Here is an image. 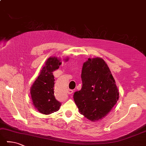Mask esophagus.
<instances>
[{
	"mask_svg": "<svg viewBox=\"0 0 146 146\" xmlns=\"http://www.w3.org/2000/svg\"><path fill=\"white\" fill-rule=\"evenodd\" d=\"M73 93V91L72 90H68L67 91V93L68 94H72V93Z\"/></svg>",
	"mask_w": 146,
	"mask_h": 146,
	"instance_id": "1",
	"label": "esophagus"
}]
</instances>
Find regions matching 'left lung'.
<instances>
[{
    "mask_svg": "<svg viewBox=\"0 0 146 146\" xmlns=\"http://www.w3.org/2000/svg\"><path fill=\"white\" fill-rule=\"evenodd\" d=\"M82 86L74 94L79 112L92 121L105 117L119 98L114 79L105 61L88 58L82 68Z\"/></svg>",
    "mask_w": 146,
    "mask_h": 146,
    "instance_id": "1",
    "label": "left lung"
}]
</instances>
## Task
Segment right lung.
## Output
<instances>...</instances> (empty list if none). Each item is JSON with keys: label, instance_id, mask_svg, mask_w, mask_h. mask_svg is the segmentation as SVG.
<instances>
[{"label": "right lung", "instance_id": "right-lung-1", "mask_svg": "<svg viewBox=\"0 0 146 146\" xmlns=\"http://www.w3.org/2000/svg\"><path fill=\"white\" fill-rule=\"evenodd\" d=\"M65 60L67 61L68 59ZM61 64L56 57L49 58L30 89L33 104L40 113L51 114L57 111L61 106V103L54 97L53 73Z\"/></svg>", "mask_w": 146, "mask_h": 146}]
</instances>
